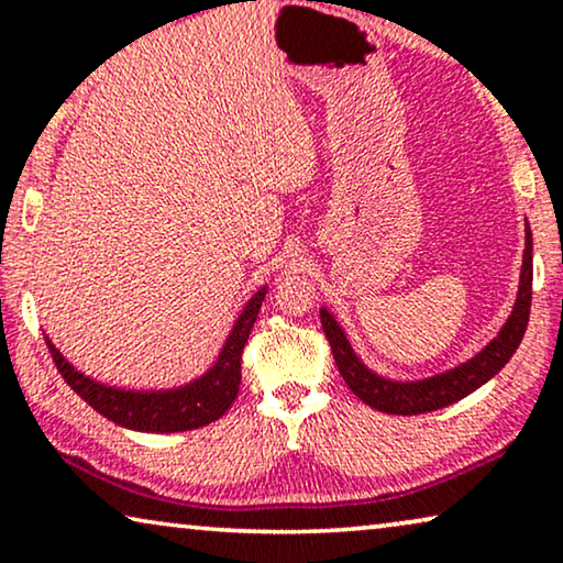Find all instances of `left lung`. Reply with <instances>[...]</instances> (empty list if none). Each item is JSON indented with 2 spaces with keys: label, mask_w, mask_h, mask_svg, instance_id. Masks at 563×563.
<instances>
[{
  "label": "left lung",
  "mask_w": 563,
  "mask_h": 563,
  "mask_svg": "<svg viewBox=\"0 0 563 563\" xmlns=\"http://www.w3.org/2000/svg\"><path fill=\"white\" fill-rule=\"evenodd\" d=\"M530 285H533V236H530V229L526 227V250H522L518 298L505 327L472 360L456 364V367L441 372V375L410 379V383L387 379L377 375V372H372L357 357V352L352 350L350 339H346L344 329L339 327L334 313H329V308H321V327L331 344V352H334L336 367L342 372L344 383L350 385V390L362 402H367L369 408L379 410V413L393 416L431 413V410L446 408L451 402L466 398V395L485 385L487 379H493L510 362L528 327Z\"/></svg>",
  "instance_id": "1"
}]
</instances>
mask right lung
<instances>
[{
	"label": "right lung",
	"instance_id": "obj_1",
	"mask_svg": "<svg viewBox=\"0 0 563 563\" xmlns=\"http://www.w3.org/2000/svg\"><path fill=\"white\" fill-rule=\"evenodd\" d=\"M267 285H263L236 316L217 362L191 383L170 387V390H126V387L104 385L63 357L58 346L45 336L47 350L63 379L89 402V406L117 426L145 433H178L194 431L201 426L219 421L232 408L242 383V350L247 344L250 331L255 327L257 311L263 306Z\"/></svg>",
	"mask_w": 563,
	"mask_h": 563
}]
</instances>
